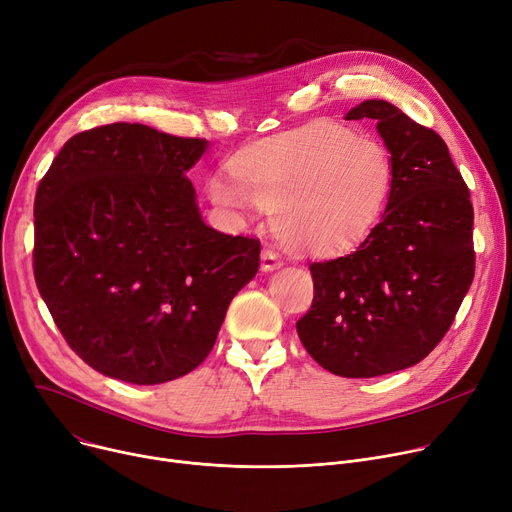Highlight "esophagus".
Segmentation results:
<instances>
[{
    "label": "esophagus",
    "mask_w": 512,
    "mask_h": 512,
    "mask_svg": "<svg viewBox=\"0 0 512 512\" xmlns=\"http://www.w3.org/2000/svg\"><path fill=\"white\" fill-rule=\"evenodd\" d=\"M260 258H262V270H264V273H270V270H277V268L283 266L279 254L275 250H270V248H264Z\"/></svg>",
    "instance_id": "obj_1"
}]
</instances>
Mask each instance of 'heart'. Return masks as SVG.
I'll use <instances>...</instances> for the list:
<instances>
[{"mask_svg":"<svg viewBox=\"0 0 512 512\" xmlns=\"http://www.w3.org/2000/svg\"><path fill=\"white\" fill-rule=\"evenodd\" d=\"M235 184L208 182L213 204L244 213L270 208L273 229L291 248L335 256L355 248L380 223L395 182V161L374 136L318 119L246 146L231 159Z\"/></svg>","mask_w":512,"mask_h":512,"instance_id":"obj_1","label":"heart"}]
</instances>
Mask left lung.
<instances>
[{
  "mask_svg": "<svg viewBox=\"0 0 512 512\" xmlns=\"http://www.w3.org/2000/svg\"><path fill=\"white\" fill-rule=\"evenodd\" d=\"M376 119L395 182L380 223L347 256L312 262L314 302L297 335L337 376L374 378L422 362L442 341L475 270L473 206L444 140L388 101L345 119Z\"/></svg>",
  "mask_w": 512,
  "mask_h": 512,
  "instance_id": "obj_1",
  "label": "left lung"
}]
</instances>
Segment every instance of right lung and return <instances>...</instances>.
I'll list each match as a JSON object with an SVG mask.
<instances>
[{
    "label": "right lung",
    "mask_w": 512,
    "mask_h": 512,
    "mask_svg": "<svg viewBox=\"0 0 512 512\" xmlns=\"http://www.w3.org/2000/svg\"><path fill=\"white\" fill-rule=\"evenodd\" d=\"M206 148L119 122L72 136L41 179L35 281L68 345L103 376H186L258 273V239L200 215L186 173Z\"/></svg>",
    "instance_id": "add662e5"
}]
</instances>
